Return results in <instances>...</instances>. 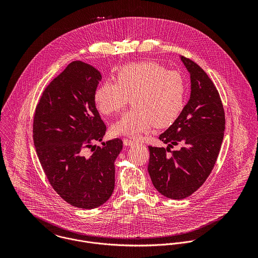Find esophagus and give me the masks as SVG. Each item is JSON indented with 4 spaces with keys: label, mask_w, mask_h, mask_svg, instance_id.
Masks as SVG:
<instances>
[{
    "label": "esophagus",
    "mask_w": 258,
    "mask_h": 258,
    "mask_svg": "<svg viewBox=\"0 0 258 258\" xmlns=\"http://www.w3.org/2000/svg\"><path fill=\"white\" fill-rule=\"evenodd\" d=\"M135 143H136V141L131 140V139H124V140H123L124 146H132V145H134Z\"/></svg>",
    "instance_id": "34e87169"
}]
</instances>
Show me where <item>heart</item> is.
I'll list each match as a JSON object with an SVG mask.
<instances>
[{"label": "heart", "instance_id": "b5f03b06", "mask_svg": "<svg viewBox=\"0 0 258 258\" xmlns=\"http://www.w3.org/2000/svg\"><path fill=\"white\" fill-rule=\"evenodd\" d=\"M133 107L112 127L113 134L137 137L153 126L164 128L174 123L184 109L185 82L183 76L153 62L130 63L117 72V82L107 80L94 94L97 109L106 116Z\"/></svg>", "mask_w": 258, "mask_h": 258}]
</instances>
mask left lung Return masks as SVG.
Returning a JSON list of instances; mask_svg holds the SVG:
<instances>
[{
	"mask_svg": "<svg viewBox=\"0 0 258 258\" xmlns=\"http://www.w3.org/2000/svg\"><path fill=\"white\" fill-rule=\"evenodd\" d=\"M190 77V96L177 120L160 135L168 147L149 146L148 172L156 189L183 200L206 182L217 162L225 128L220 94L202 68L181 56ZM179 143L182 148L171 151Z\"/></svg>",
	"mask_w": 258,
	"mask_h": 258,
	"instance_id": "obj_1",
	"label": "left lung"
}]
</instances>
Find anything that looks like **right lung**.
Instances as JSON below:
<instances>
[{
    "label": "right lung",
    "mask_w": 258,
    "mask_h": 258,
    "mask_svg": "<svg viewBox=\"0 0 258 258\" xmlns=\"http://www.w3.org/2000/svg\"><path fill=\"white\" fill-rule=\"evenodd\" d=\"M101 78L90 64L73 61L44 89L34 116V143L49 184L67 203L85 210L110 198L114 162L123 148L118 138L93 145L106 132L94 101Z\"/></svg>",
    "instance_id": "right-lung-1"
}]
</instances>
